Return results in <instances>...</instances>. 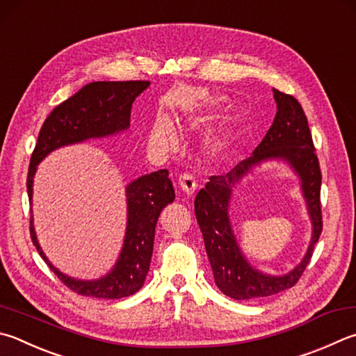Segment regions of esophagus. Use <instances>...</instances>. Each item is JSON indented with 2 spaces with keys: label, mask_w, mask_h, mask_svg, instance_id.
<instances>
[{
  "label": "esophagus",
  "mask_w": 356,
  "mask_h": 356,
  "mask_svg": "<svg viewBox=\"0 0 356 356\" xmlns=\"http://www.w3.org/2000/svg\"><path fill=\"white\" fill-rule=\"evenodd\" d=\"M179 186L184 190V193H186V195H193L197 185L195 177H193L190 172H184L179 176Z\"/></svg>",
  "instance_id": "esophagus-1"
}]
</instances>
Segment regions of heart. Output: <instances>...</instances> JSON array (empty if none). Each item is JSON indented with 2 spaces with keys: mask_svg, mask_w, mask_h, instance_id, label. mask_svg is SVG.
<instances>
[{
  "mask_svg": "<svg viewBox=\"0 0 356 356\" xmlns=\"http://www.w3.org/2000/svg\"><path fill=\"white\" fill-rule=\"evenodd\" d=\"M151 140L154 143H157L163 147H172L176 145V132H174V127L171 124V121L166 118V116H159L154 122L152 131H151ZM209 145L213 147V149H218V147L222 146V138L221 135L215 134L213 137H210Z\"/></svg>",
  "mask_w": 356,
  "mask_h": 356,
  "instance_id": "b5f03b06",
  "label": "heart"
}]
</instances>
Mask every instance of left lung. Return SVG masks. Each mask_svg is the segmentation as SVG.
Instances as JSON below:
<instances>
[{
	"label": "left lung",
	"instance_id": "left-lung-1",
	"mask_svg": "<svg viewBox=\"0 0 356 356\" xmlns=\"http://www.w3.org/2000/svg\"><path fill=\"white\" fill-rule=\"evenodd\" d=\"M277 113L273 126L250 157L241 160L222 176H211L195 199V213L202 232L205 250L216 286L235 300H257L293 288L312 260L314 244L322 232L321 182L322 174L313 145L308 120L294 96L273 90ZM288 161L302 182L314 224V235L304 260L285 276H268L252 268L245 260L231 230L228 202L233 186L255 164L264 159Z\"/></svg>",
	"mask_w": 356,
	"mask_h": 356
}]
</instances>
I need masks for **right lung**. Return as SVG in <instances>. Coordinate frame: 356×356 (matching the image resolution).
Wrapping results in <instances>:
<instances>
[{
	"label": "right lung",
	"mask_w": 356,
	"mask_h": 356,
	"mask_svg": "<svg viewBox=\"0 0 356 356\" xmlns=\"http://www.w3.org/2000/svg\"><path fill=\"white\" fill-rule=\"evenodd\" d=\"M147 87L149 81L92 82L57 106L44 120L31 156L26 180L29 202H32V182L37 165L51 151L60 146L81 143L88 138L107 137L126 131L131 124L134 101ZM126 196L127 227L124 244L113 269L98 280H76L56 269L44 257L37 241L31 216V240L38 254L63 285L74 293L98 299H121L135 294L143 286L151 264L157 219L161 210L172 202L176 195L168 171L160 170L129 184Z\"/></svg>",
	"instance_id": "obj_1"
}]
</instances>
